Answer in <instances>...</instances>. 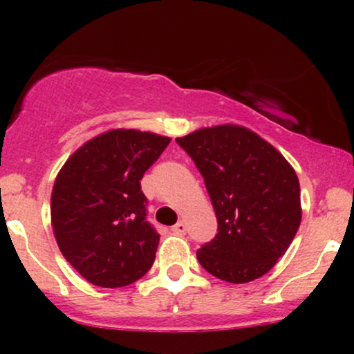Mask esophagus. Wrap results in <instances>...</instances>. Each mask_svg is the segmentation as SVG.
Returning a JSON list of instances; mask_svg holds the SVG:
<instances>
[{"mask_svg":"<svg viewBox=\"0 0 354 354\" xmlns=\"http://www.w3.org/2000/svg\"><path fill=\"white\" fill-rule=\"evenodd\" d=\"M171 231H173V233H176V234H185V233H186V225H185V221H178L176 225H174L173 228H171Z\"/></svg>","mask_w":354,"mask_h":354,"instance_id":"1","label":"esophagus"}]
</instances>
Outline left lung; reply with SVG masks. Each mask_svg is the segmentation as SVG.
<instances>
[{
  "label": "left lung",
  "mask_w": 354,
  "mask_h": 354,
  "mask_svg": "<svg viewBox=\"0 0 354 354\" xmlns=\"http://www.w3.org/2000/svg\"><path fill=\"white\" fill-rule=\"evenodd\" d=\"M176 143L201 173L218 218V234L196 251L200 265L230 283L266 274L301 223L295 169L243 126L203 128Z\"/></svg>",
  "instance_id": "left-lung-1"
}]
</instances>
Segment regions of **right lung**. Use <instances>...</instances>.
Wrapping results in <instances>:
<instances>
[{
    "label": "right lung",
    "instance_id": "1",
    "mask_svg": "<svg viewBox=\"0 0 354 354\" xmlns=\"http://www.w3.org/2000/svg\"><path fill=\"white\" fill-rule=\"evenodd\" d=\"M169 138L113 129L64 163L51 194V223L66 261L89 283L121 288L153 266L160 234L146 219L141 180Z\"/></svg>",
    "mask_w": 354,
    "mask_h": 354
}]
</instances>
